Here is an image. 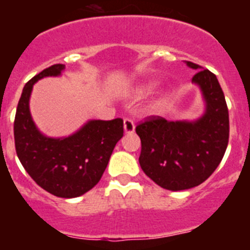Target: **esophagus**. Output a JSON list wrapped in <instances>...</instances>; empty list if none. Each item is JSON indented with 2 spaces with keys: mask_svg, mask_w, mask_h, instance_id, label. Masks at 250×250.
I'll return each instance as SVG.
<instances>
[{
  "mask_svg": "<svg viewBox=\"0 0 250 250\" xmlns=\"http://www.w3.org/2000/svg\"><path fill=\"white\" fill-rule=\"evenodd\" d=\"M124 130H125V134H132L135 131V124L131 119H125L124 120Z\"/></svg>",
  "mask_w": 250,
  "mask_h": 250,
  "instance_id": "34e87169",
  "label": "esophagus"
}]
</instances>
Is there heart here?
<instances>
[{
	"label": "heart",
	"mask_w": 250,
	"mask_h": 250,
	"mask_svg": "<svg viewBox=\"0 0 250 250\" xmlns=\"http://www.w3.org/2000/svg\"><path fill=\"white\" fill-rule=\"evenodd\" d=\"M156 85H158L156 81H149V83H140V85H138L136 87H134V89L131 90V95L132 96H135V98H143V96L150 94L152 90L155 89ZM169 98H170L169 92H165V94L160 98V100H159V104L163 105V104H165L167 100H169Z\"/></svg>",
	"instance_id": "1"
}]
</instances>
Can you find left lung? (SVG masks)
<instances>
[{
  "label": "left lung",
  "instance_id": "left-lung-1",
  "mask_svg": "<svg viewBox=\"0 0 250 250\" xmlns=\"http://www.w3.org/2000/svg\"><path fill=\"white\" fill-rule=\"evenodd\" d=\"M198 70L191 83L202 91L204 114L196 120L151 118L136 126L141 140L139 163L145 174L167 190H185L205 182L220 164L229 140V114L215 75Z\"/></svg>",
  "mask_w": 250,
  "mask_h": 250
}]
</instances>
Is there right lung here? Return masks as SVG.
I'll use <instances>...</instances> for the list:
<instances>
[{"instance_id":"add662e5","label":"right lung","mask_w":250,"mask_h":250,"mask_svg":"<svg viewBox=\"0 0 250 250\" xmlns=\"http://www.w3.org/2000/svg\"><path fill=\"white\" fill-rule=\"evenodd\" d=\"M65 65L45 68L25 85L17 105L13 134L17 156L37 185L59 198H77L98 184L115 145L124 135L121 119L89 120L65 138H50L37 129L30 112L34 85L60 76Z\"/></svg>"}]
</instances>
